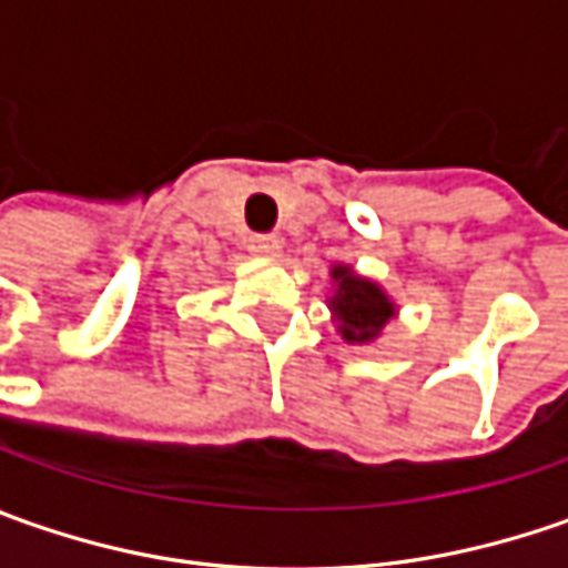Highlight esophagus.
<instances>
[{"label": "esophagus", "instance_id": "obj_1", "mask_svg": "<svg viewBox=\"0 0 568 568\" xmlns=\"http://www.w3.org/2000/svg\"><path fill=\"white\" fill-rule=\"evenodd\" d=\"M250 252L258 258H277L281 255V240L277 236H250Z\"/></svg>", "mask_w": 568, "mask_h": 568}]
</instances>
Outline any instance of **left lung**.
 <instances>
[{"instance_id":"left-lung-1","label":"left lung","mask_w":568,"mask_h":568,"mask_svg":"<svg viewBox=\"0 0 568 568\" xmlns=\"http://www.w3.org/2000/svg\"><path fill=\"white\" fill-rule=\"evenodd\" d=\"M328 310L338 335L347 344H373L382 332L398 318V303L385 294L379 281L354 272V265L335 262L332 265V294Z\"/></svg>"}]
</instances>
